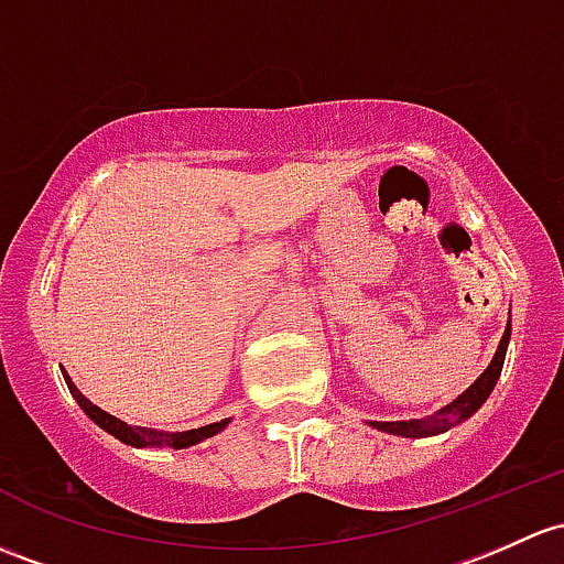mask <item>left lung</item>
Returning a JSON list of instances; mask_svg holds the SVG:
<instances>
[{
	"label": "left lung",
	"mask_w": 564,
	"mask_h": 564,
	"mask_svg": "<svg viewBox=\"0 0 564 564\" xmlns=\"http://www.w3.org/2000/svg\"><path fill=\"white\" fill-rule=\"evenodd\" d=\"M508 337H511V327H508L506 335H502L500 348H497L491 365L481 372V378H478L470 389L462 391L452 405H446L443 411H437L435 416L424 419V422H376L372 426H378V430H383V432H391V435L419 437V435H432V432H446V430H452L454 424L465 422L467 416H473V413L484 405L486 397H489V391L495 389L497 378H500V372H502V361H506Z\"/></svg>",
	"instance_id": "obj_1"
}]
</instances>
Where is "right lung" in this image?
<instances>
[{"instance_id":"1","label":"right lung","mask_w":564,"mask_h":564,"mask_svg":"<svg viewBox=\"0 0 564 564\" xmlns=\"http://www.w3.org/2000/svg\"><path fill=\"white\" fill-rule=\"evenodd\" d=\"M64 381H67V389L69 394L78 400V405L86 411V416L91 419V422H97L102 426L105 432H110L112 437H118L121 443H129V446H138V448H145V446H173V448H186V446H194V443L205 441V437H213L216 432H221L224 426L229 422L224 419V422H216V424H207V426H199V430H188V432H173V435H164V432H153V430H145V426H129L123 422H118L116 416H110V413L99 411L94 402H88L86 397L80 394L78 389H75V383L69 381V376L64 372Z\"/></svg>"}]
</instances>
